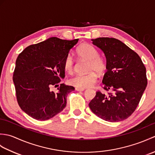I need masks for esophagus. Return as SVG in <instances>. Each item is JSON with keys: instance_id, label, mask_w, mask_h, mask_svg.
<instances>
[{"instance_id": "esophagus-1", "label": "esophagus", "mask_w": 155, "mask_h": 155, "mask_svg": "<svg viewBox=\"0 0 155 155\" xmlns=\"http://www.w3.org/2000/svg\"><path fill=\"white\" fill-rule=\"evenodd\" d=\"M75 90L77 91H79V92L84 91V88H75Z\"/></svg>"}]
</instances>
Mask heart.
Listing matches in <instances>:
<instances>
[{"label":"heart","instance_id":"obj_1","mask_svg":"<svg viewBox=\"0 0 155 155\" xmlns=\"http://www.w3.org/2000/svg\"><path fill=\"white\" fill-rule=\"evenodd\" d=\"M77 52L79 57L88 61L87 71H91L84 74H77L69 80V83L72 86L79 88L93 87L97 83L98 77L94 72L102 73L105 66L103 61L98 57L97 50L93 46L84 44L78 48ZM63 68L68 73H72L74 69V61L71 54L65 57L63 62Z\"/></svg>","mask_w":155,"mask_h":155}]
</instances>
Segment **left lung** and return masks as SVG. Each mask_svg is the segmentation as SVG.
Instances as JSON below:
<instances>
[{"mask_svg": "<svg viewBox=\"0 0 155 155\" xmlns=\"http://www.w3.org/2000/svg\"><path fill=\"white\" fill-rule=\"evenodd\" d=\"M92 41L106 57L103 88L111 93L97 92L89 107L104 120L127 119L135 110L147 87L146 68L137 52L117 38L101 37Z\"/></svg>", "mask_w": 155, "mask_h": 155, "instance_id": "8db88e82", "label": "left lung"}]
</instances>
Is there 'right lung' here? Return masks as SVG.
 <instances>
[{
    "instance_id": "obj_1",
    "label": "right lung",
    "mask_w": 155,
    "mask_h": 155,
    "mask_svg": "<svg viewBox=\"0 0 155 155\" xmlns=\"http://www.w3.org/2000/svg\"><path fill=\"white\" fill-rule=\"evenodd\" d=\"M78 41L51 37L28 46L18 56L12 79L19 107L28 116L48 120L65 108L67 94L74 88L61 84L57 93L50 88L65 77L64 60Z\"/></svg>"
}]
</instances>
